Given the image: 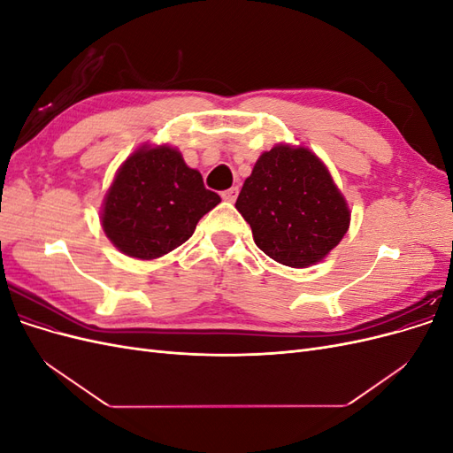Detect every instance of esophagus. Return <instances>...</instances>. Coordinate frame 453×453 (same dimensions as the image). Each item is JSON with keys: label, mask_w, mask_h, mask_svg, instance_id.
<instances>
[{"label": "esophagus", "mask_w": 453, "mask_h": 453, "mask_svg": "<svg viewBox=\"0 0 453 453\" xmlns=\"http://www.w3.org/2000/svg\"><path fill=\"white\" fill-rule=\"evenodd\" d=\"M221 196H223V200H226V202H234L236 196H238V188H236V187L226 188V190H223Z\"/></svg>", "instance_id": "34e87169"}]
</instances>
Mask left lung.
Here are the masks:
<instances>
[{
	"mask_svg": "<svg viewBox=\"0 0 453 453\" xmlns=\"http://www.w3.org/2000/svg\"><path fill=\"white\" fill-rule=\"evenodd\" d=\"M236 210L260 251L280 265H318L349 228V205L325 162L304 145L265 150L243 181Z\"/></svg>",
	"mask_w": 453,
	"mask_h": 453,
	"instance_id": "1",
	"label": "left lung"
}]
</instances>
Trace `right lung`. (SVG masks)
Wrapping results in <instances>:
<instances>
[{
	"label": "right lung",
	"instance_id": "obj_1",
	"mask_svg": "<svg viewBox=\"0 0 453 453\" xmlns=\"http://www.w3.org/2000/svg\"><path fill=\"white\" fill-rule=\"evenodd\" d=\"M219 202L221 196L203 187L200 172L188 168L175 147L143 143L117 170L100 223L120 253L153 260L193 236Z\"/></svg>",
	"mask_w": 453,
	"mask_h": 453
}]
</instances>
